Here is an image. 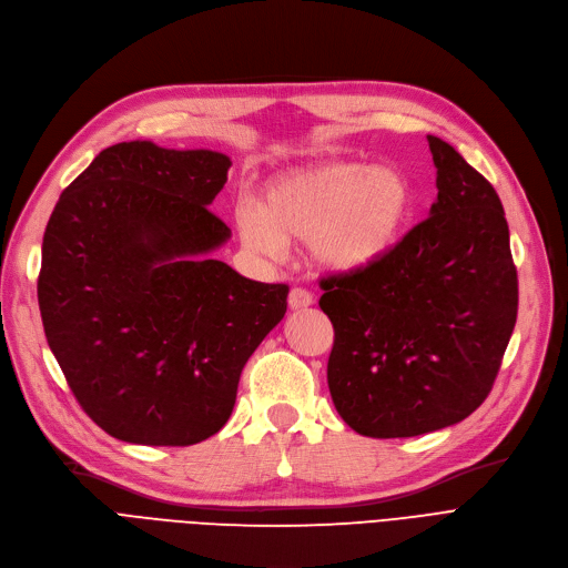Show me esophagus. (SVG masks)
Returning <instances> with one entry per match:
<instances>
[{
  "mask_svg": "<svg viewBox=\"0 0 568 568\" xmlns=\"http://www.w3.org/2000/svg\"><path fill=\"white\" fill-rule=\"evenodd\" d=\"M312 303H314V296H312L307 288H303V286L291 288V293H288V307L291 310H305Z\"/></svg>",
  "mask_w": 568,
  "mask_h": 568,
  "instance_id": "34e87169",
  "label": "esophagus"
}]
</instances>
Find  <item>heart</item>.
Instances as JSON below:
<instances>
[{"label": "heart", "instance_id": "b5f03b06", "mask_svg": "<svg viewBox=\"0 0 568 568\" xmlns=\"http://www.w3.org/2000/svg\"><path fill=\"white\" fill-rule=\"evenodd\" d=\"M410 205L398 170L328 161L272 179L261 205L242 197L233 216L242 242L258 254L282 256L286 240H310L322 267L354 272L389 252Z\"/></svg>", "mask_w": 568, "mask_h": 568}]
</instances>
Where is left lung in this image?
I'll list each match as a JSON object with an SVG mask.
<instances>
[{
  "mask_svg": "<svg viewBox=\"0 0 568 568\" xmlns=\"http://www.w3.org/2000/svg\"><path fill=\"white\" fill-rule=\"evenodd\" d=\"M430 216L375 263L322 280L335 337L328 389L356 434L410 438L489 396L517 320V270L494 186L428 134Z\"/></svg>",
  "mask_w": 568,
  "mask_h": 568,
  "instance_id": "obj_1",
  "label": "left lung"
}]
</instances>
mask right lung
<instances>
[{
	"instance_id": "right-lung-1",
	"label": "right lung",
	"mask_w": 568,
	"mask_h": 568,
	"mask_svg": "<svg viewBox=\"0 0 568 568\" xmlns=\"http://www.w3.org/2000/svg\"><path fill=\"white\" fill-rule=\"evenodd\" d=\"M231 158L113 144L58 200L37 298L67 384L109 436L186 447L229 422L244 363L286 312V284L210 256L231 237L207 205Z\"/></svg>"
}]
</instances>
